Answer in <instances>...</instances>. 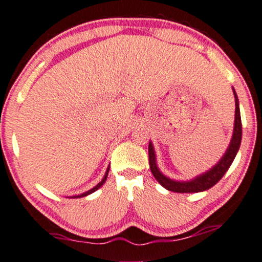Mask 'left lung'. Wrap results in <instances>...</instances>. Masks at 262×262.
<instances>
[{
    "mask_svg": "<svg viewBox=\"0 0 262 262\" xmlns=\"http://www.w3.org/2000/svg\"><path fill=\"white\" fill-rule=\"evenodd\" d=\"M235 96V125H234V133H232L231 142L228 150L225 151L224 157L221 158L220 162L215 166H212L210 170L206 173L199 175V177L194 178L189 182H177V180H171L166 178L165 175L160 173V170L157 166V158H155V151L153 144L149 142V166L153 173L154 178L158 180L160 185L164 186L166 190L175 191V192H199L210 189L217 182H220L221 178L225 175L228 169L230 168L232 162H234L235 157H236L238 148L241 144V137H243V125H241V117H240V108H238V99L236 93L234 91Z\"/></svg>",
    "mask_w": 262,
    "mask_h": 262,
    "instance_id": "left-lung-1",
    "label": "left lung"
}]
</instances>
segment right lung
<instances>
[{
  "label": "right lung",
  "instance_id": "add662e5",
  "mask_svg": "<svg viewBox=\"0 0 262 262\" xmlns=\"http://www.w3.org/2000/svg\"><path fill=\"white\" fill-rule=\"evenodd\" d=\"M108 171H109V168L107 169V171H105V175H104V178H103L102 179V182L100 183H98L97 184L96 186H94L93 189H91V190H88V191H85V192H83V194H80V195H78V196H73V198H82V196H87V195H89V194H92V192H94L96 190H98V189L100 188V186L103 185V184L105 183V180H107V177H108Z\"/></svg>",
  "mask_w": 262,
  "mask_h": 262
}]
</instances>
